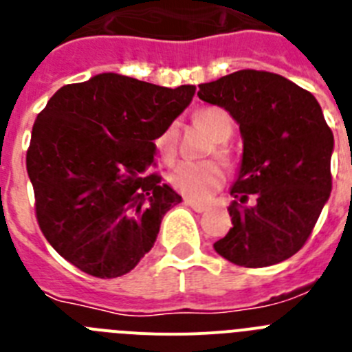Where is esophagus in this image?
Masks as SVG:
<instances>
[{"instance_id": "esophagus-1", "label": "esophagus", "mask_w": 352, "mask_h": 352, "mask_svg": "<svg viewBox=\"0 0 352 352\" xmlns=\"http://www.w3.org/2000/svg\"><path fill=\"white\" fill-rule=\"evenodd\" d=\"M185 204L186 206H190L194 211H197V213H204V211L208 210L206 204H199L195 203V201H192V199H185Z\"/></svg>"}]
</instances>
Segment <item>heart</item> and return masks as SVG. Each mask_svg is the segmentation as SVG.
Masks as SVG:
<instances>
[{
    "label": "heart",
    "mask_w": 352,
    "mask_h": 352,
    "mask_svg": "<svg viewBox=\"0 0 352 352\" xmlns=\"http://www.w3.org/2000/svg\"><path fill=\"white\" fill-rule=\"evenodd\" d=\"M197 121L206 129L213 141L226 142L234 132V120L222 107H206L197 113ZM178 126L170 123L155 139L158 153L164 158H173L176 153ZM217 153L226 157L223 146H219ZM226 182V173L217 162H182L169 174V183L192 201H208Z\"/></svg>",
    "instance_id": "1"
}]
</instances>
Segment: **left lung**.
I'll return each instance as SVG.
<instances>
[{
  "instance_id": "1",
  "label": "left lung",
  "mask_w": 352,
  "mask_h": 352,
  "mask_svg": "<svg viewBox=\"0 0 352 352\" xmlns=\"http://www.w3.org/2000/svg\"><path fill=\"white\" fill-rule=\"evenodd\" d=\"M197 96L226 109L243 139L227 208L232 227L213 248L245 268L289 259L309 239L331 194L335 141L321 105L298 84L261 70L199 84Z\"/></svg>"
}]
</instances>
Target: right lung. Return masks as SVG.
<instances>
[{
    "mask_svg": "<svg viewBox=\"0 0 352 352\" xmlns=\"http://www.w3.org/2000/svg\"><path fill=\"white\" fill-rule=\"evenodd\" d=\"M195 86L164 88L98 74L60 88L36 116L26 169L49 243L80 272L116 278L153 248L182 195L148 174L155 139L188 107Z\"/></svg>",
    "mask_w": 352,
    "mask_h": 352,
    "instance_id": "1",
    "label": "right lung"
}]
</instances>
